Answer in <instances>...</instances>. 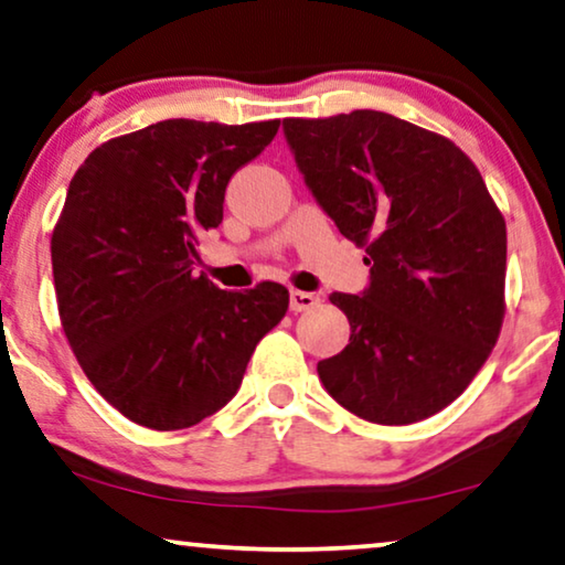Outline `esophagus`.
Masks as SVG:
<instances>
[{
    "label": "esophagus",
    "mask_w": 565,
    "mask_h": 565,
    "mask_svg": "<svg viewBox=\"0 0 565 565\" xmlns=\"http://www.w3.org/2000/svg\"><path fill=\"white\" fill-rule=\"evenodd\" d=\"M289 299H291V311H307V309L319 305V297H317V294H311V291L291 289Z\"/></svg>",
    "instance_id": "obj_1"
}]
</instances>
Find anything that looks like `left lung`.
<instances>
[{
    "instance_id": "1",
    "label": "left lung",
    "mask_w": 565,
    "mask_h": 565,
    "mask_svg": "<svg viewBox=\"0 0 565 565\" xmlns=\"http://www.w3.org/2000/svg\"><path fill=\"white\" fill-rule=\"evenodd\" d=\"M307 188L365 248L370 286L332 294L350 344L317 365L365 420L406 426L457 401L504 319L508 228L475 162L441 134L360 108L284 119Z\"/></svg>"
}]
</instances>
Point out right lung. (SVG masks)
Instances as JSON below:
<instances>
[{
  "mask_svg": "<svg viewBox=\"0 0 565 565\" xmlns=\"http://www.w3.org/2000/svg\"><path fill=\"white\" fill-rule=\"evenodd\" d=\"M279 124L167 119L108 139L73 174L50 241L57 311L83 373L134 424L177 431L221 411L289 309L276 281L223 291L195 274L233 172Z\"/></svg>",
  "mask_w": 565,
  "mask_h": 565,
  "instance_id": "obj_1",
  "label": "right lung"
}]
</instances>
